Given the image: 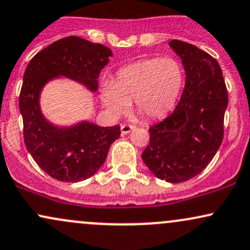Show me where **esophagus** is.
Returning <instances> with one entry per match:
<instances>
[{"instance_id": "34e87169", "label": "esophagus", "mask_w": 250, "mask_h": 250, "mask_svg": "<svg viewBox=\"0 0 250 250\" xmlns=\"http://www.w3.org/2000/svg\"><path fill=\"white\" fill-rule=\"evenodd\" d=\"M135 128H136V127H135V125H121V134L125 135V134L130 133V131L134 130Z\"/></svg>"}]
</instances>
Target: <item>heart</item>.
<instances>
[{"label":"heart","mask_w":250,"mask_h":250,"mask_svg":"<svg viewBox=\"0 0 250 250\" xmlns=\"http://www.w3.org/2000/svg\"><path fill=\"white\" fill-rule=\"evenodd\" d=\"M184 81V68L176 58L143 59L117 71L114 83L102 88L101 100L114 116L125 113L134 100L137 113L159 119L172 110Z\"/></svg>","instance_id":"heart-1"}]
</instances>
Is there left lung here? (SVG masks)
<instances>
[{"instance_id":"1","label":"left lung","mask_w":250,"mask_h":250,"mask_svg":"<svg viewBox=\"0 0 250 250\" xmlns=\"http://www.w3.org/2000/svg\"><path fill=\"white\" fill-rule=\"evenodd\" d=\"M182 59L185 88L173 113L149 128L144 164L167 183H182L199 174L220 148L227 88L216 59L185 42L171 41Z\"/></svg>"}]
</instances>
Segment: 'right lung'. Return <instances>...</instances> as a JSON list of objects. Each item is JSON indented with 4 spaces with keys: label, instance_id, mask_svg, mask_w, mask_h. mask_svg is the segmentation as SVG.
Returning a JSON list of instances; mask_svg holds the SVG:
<instances>
[{
    "label": "right lung",
    "instance_id": "1",
    "mask_svg": "<svg viewBox=\"0 0 250 250\" xmlns=\"http://www.w3.org/2000/svg\"><path fill=\"white\" fill-rule=\"evenodd\" d=\"M112 56L104 45L70 36L50 44L26 66L19 101L24 143L38 167L52 178L78 183L92 177L121 131L120 125L100 127L89 121L67 127L53 125L42 113L41 93L49 81L59 77L96 92L100 72Z\"/></svg>",
    "mask_w": 250,
    "mask_h": 250
}]
</instances>
